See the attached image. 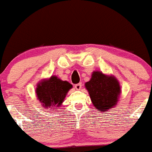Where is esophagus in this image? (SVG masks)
<instances>
[{"label":"esophagus","mask_w":152,"mask_h":152,"mask_svg":"<svg viewBox=\"0 0 152 152\" xmlns=\"http://www.w3.org/2000/svg\"><path fill=\"white\" fill-rule=\"evenodd\" d=\"M81 87H82V83H80L76 84V85H75V89H76V90H81Z\"/></svg>","instance_id":"esophagus-1"}]
</instances>
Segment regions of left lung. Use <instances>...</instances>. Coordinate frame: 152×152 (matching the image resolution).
I'll list each match as a JSON object with an SVG mask.
<instances>
[{"instance_id": "1", "label": "left lung", "mask_w": 152, "mask_h": 152, "mask_svg": "<svg viewBox=\"0 0 152 152\" xmlns=\"http://www.w3.org/2000/svg\"><path fill=\"white\" fill-rule=\"evenodd\" d=\"M92 104L100 112L115 107L119 101L121 87L113 75H107L100 71H94L90 81L85 83Z\"/></svg>"}]
</instances>
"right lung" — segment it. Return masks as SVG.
I'll use <instances>...</instances> for the list:
<instances>
[{
  "mask_svg": "<svg viewBox=\"0 0 152 152\" xmlns=\"http://www.w3.org/2000/svg\"><path fill=\"white\" fill-rule=\"evenodd\" d=\"M72 85L68 81H63L56 76L43 79L37 83L35 94L37 99L45 109L51 108L56 110L64 101Z\"/></svg>",
  "mask_w": 152,
  "mask_h": 152,
  "instance_id": "1",
  "label": "right lung"
}]
</instances>
